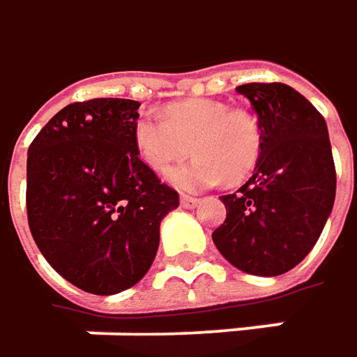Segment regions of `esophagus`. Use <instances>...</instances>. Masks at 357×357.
<instances>
[{"instance_id":"34e87169","label":"esophagus","mask_w":357,"mask_h":357,"mask_svg":"<svg viewBox=\"0 0 357 357\" xmlns=\"http://www.w3.org/2000/svg\"><path fill=\"white\" fill-rule=\"evenodd\" d=\"M179 202H181V206H183V208H194L200 200H198V198H194V196H185V194H183V196L179 198Z\"/></svg>"}]
</instances>
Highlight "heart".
Segmentation results:
<instances>
[{
    "mask_svg": "<svg viewBox=\"0 0 357 357\" xmlns=\"http://www.w3.org/2000/svg\"><path fill=\"white\" fill-rule=\"evenodd\" d=\"M135 145L146 165L165 174L192 149V161L169 172V183L200 192L220 181H243L259 163L264 135L255 114L229 108L211 98H190L167 106L165 116L146 110L135 122Z\"/></svg>",
    "mask_w": 357,
    "mask_h": 357,
    "instance_id": "obj_1",
    "label": "heart"
}]
</instances>
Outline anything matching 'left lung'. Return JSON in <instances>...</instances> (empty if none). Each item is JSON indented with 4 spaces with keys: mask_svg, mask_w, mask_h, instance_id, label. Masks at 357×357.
<instances>
[{
    "mask_svg": "<svg viewBox=\"0 0 357 357\" xmlns=\"http://www.w3.org/2000/svg\"><path fill=\"white\" fill-rule=\"evenodd\" d=\"M237 91L257 112L264 149L249 181L222 196L225 222L212 241L247 274L280 275L314 247L335 202V163L321 112L284 83Z\"/></svg>",
    "mask_w": 357,
    "mask_h": 357,
    "instance_id": "8db88e82",
    "label": "left lung"
}]
</instances>
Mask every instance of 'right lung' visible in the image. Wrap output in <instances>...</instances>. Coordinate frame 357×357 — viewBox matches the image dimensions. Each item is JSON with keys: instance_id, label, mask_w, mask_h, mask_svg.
Instances as JSON below:
<instances>
[{"instance_id": "add662e5", "label": "right lung", "mask_w": 357, "mask_h": 357, "mask_svg": "<svg viewBox=\"0 0 357 357\" xmlns=\"http://www.w3.org/2000/svg\"><path fill=\"white\" fill-rule=\"evenodd\" d=\"M139 102L96 98L56 112L28 149L26 211L40 253L73 286L108 296L149 272L179 206L139 157Z\"/></svg>"}]
</instances>
